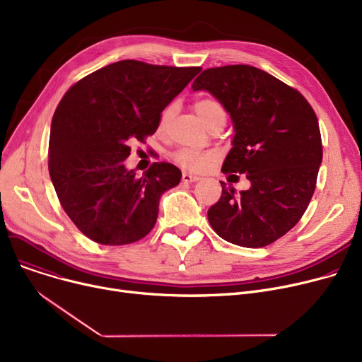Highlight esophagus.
Returning a JSON list of instances; mask_svg holds the SVG:
<instances>
[{
  "label": "esophagus",
  "mask_w": 362,
  "mask_h": 362,
  "mask_svg": "<svg viewBox=\"0 0 362 362\" xmlns=\"http://www.w3.org/2000/svg\"><path fill=\"white\" fill-rule=\"evenodd\" d=\"M182 180H183L185 183H194V182L201 180V177H199V176H195V175H191V173H183Z\"/></svg>",
  "instance_id": "obj_1"
}]
</instances>
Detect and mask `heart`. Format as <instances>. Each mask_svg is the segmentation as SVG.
<instances>
[{"label":"heart","instance_id":"1","mask_svg":"<svg viewBox=\"0 0 362 362\" xmlns=\"http://www.w3.org/2000/svg\"><path fill=\"white\" fill-rule=\"evenodd\" d=\"M195 110L198 112V116L208 124L218 114L224 112L223 105L211 98H204L198 100L195 103ZM176 111V105L170 104L167 105L158 119V130L164 132L171 119H173V114ZM226 114V112H224ZM216 152L214 151H206V149H197V148H180L173 154V160L183 168L186 170H192V171H199L204 170L208 164H211L216 160Z\"/></svg>","mask_w":362,"mask_h":362}]
</instances>
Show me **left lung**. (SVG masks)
<instances>
[{
    "label": "left lung",
    "mask_w": 362,
    "mask_h": 362,
    "mask_svg": "<svg viewBox=\"0 0 362 362\" xmlns=\"http://www.w3.org/2000/svg\"><path fill=\"white\" fill-rule=\"evenodd\" d=\"M192 88L213 93L232 117L233 146L221 171L251 182L239 195L221 182L208 221L243 248L276 242L300 220L315 191L322 145L313 107L299 90L246 64L206 69Z\"/></svg>",
    "instance_id": "left-lung-1"
}]
</instances>
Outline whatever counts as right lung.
<instances>
[{"label":"right lung","mask_w":362,"mask_h":362,"mask_svg":"<svg viewBox=\"0 0 362 362\" xmlns=\"http://www.w3.org/2000/svg\"><path fill=\"white\" fill-rule=\"evenodd\" d=\"M199 71L122 60L64 93L51 123L48 170L63 210L90 240L127 245L156 226L160 198L182 171L161 161L136 177L124 167L129 144L154 135L161 111Z\"/></svg>","instance_id":"right-lung-1"}]
</instances>
